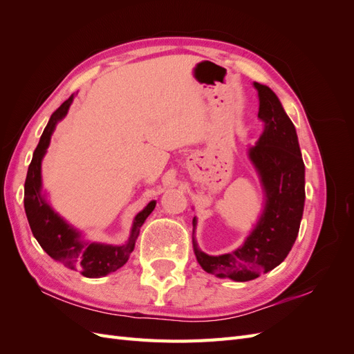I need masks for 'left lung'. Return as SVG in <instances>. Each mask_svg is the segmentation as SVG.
Segmentation results:
<instances>
[{"instance_id":"obj_1","label":"left lung","mask_w":354,"mask_h":354,"mask_svg":"<svg viewBox=\"0 0 354 354\" xmlns=\"http://www.w3.org/2000/svg\"><path fill=\"white\" fill-rule=\"evenodd\" d=\"M254 87L259 91L263 133L246 155L263 190L259 220L239 248L220 255H209L199 248L196 216L192 221V242L199 266L220 279L236 282L252 281L286 259L298 236L306 199V167L295 127L270 87L260 82H254Z\"/></svg>"}]
</instances>
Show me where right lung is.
I'll return each instance as SVG.
<instances>
[{"label":"right lung","mask_w":354,"mask_h":354,"mask_svg":"<svg viewBox=\"0 0 354 354\" xmlns=\"http://www.w3.org/2000/svg\"><path fill=\"white\" fill-rule=\"evenodd\" d=\"M73 99L75 94L51 115L32 155L25 181V212L35 239L53 260L68 267L69 270L80 272L85 277H102L121 269L130 259L143 223L155 209L156 201L149 202L134 217L130 236L121 245L87 241L81 230L73 227L57 211L53 209L47 199V192L42 189L41 165L56 125L68 115Z\"/></svg>","instance_id":"add662e5"}]
</instances>
